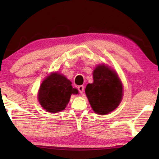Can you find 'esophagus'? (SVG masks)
I'll list each match as a JSON object with an SVG mask.
<instances>
[{"label": "esophagus", "instance_id": "1", "mask_svg": "<svg viewBox=\"0 0 159 159\" xmlns=\"http://www.w3.org/2000/svg\"><path fill=\"white\" fill-rule=\"evenodd\" d=\"M78 90H79V93L80 94H82L83 93V91H84V86H83V85L78 86Z\"/></svg>", "mask_w": 159, "mask_h": 159}]
</instances>
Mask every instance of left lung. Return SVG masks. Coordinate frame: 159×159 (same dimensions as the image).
Segmentation results:
<instances>
[{
	"label": "left lung",
	"mask_w": 159,
	"mask_h": 159,
	"mask_svg": "<svg viewBox=\"0 0 159 159\" xmlns=\"http://www.w3.org/2000/svg\"><path fill=\"white\" fill-rule=\"evenodd\" d=\"M93 83L85 88L86 96L94 111L105 115L119 105L123 98V85L117 73L104 64L93 71Z\"/></svg>",
	"instance_id": "left-lung-1"
}]
</instances>
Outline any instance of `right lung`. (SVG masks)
Returning a JSON list of instances; mask_svg holds the SVG:
<instances>
[{"mask_svg":"<svg viewBox=\"0 0 159 159\" xmlns=\"http://www.w3.org/2000/svg\"><path fill=\"white\" fill-rule=\"evenodd\" d=\"M71 84L64 75L51 74L40 86L38 94L40 104L48 112L57 113L62 111L68 104L72 94L79 93Z\"/></svg>","mask_w":159,"mask_h":159,"instance_id":"1","label":"right lung"}]
</instances>
